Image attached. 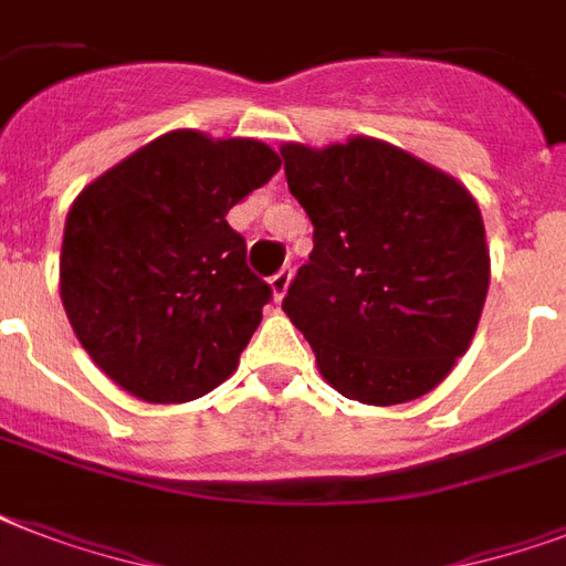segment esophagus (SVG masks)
Returning <instances> with one entry per match:
<instances>
[{
    "label": "esophagus",
    "instance_id": "34e87169",
    "mask_svg": "<svg viewBox=\"0 0 566 566\" xmlns=\"http://www.w3.org/2000/svg\"><path fill=\"white\" fill-rule=\"evenodd\" d=\"M291 266H284V270H279V273L270 279V287H273V300L275 302H282L284 300V293H287V287H291Z\"/></svg>",
    "mask_w": 566,
    "mask_h": 566
}]
</instances>
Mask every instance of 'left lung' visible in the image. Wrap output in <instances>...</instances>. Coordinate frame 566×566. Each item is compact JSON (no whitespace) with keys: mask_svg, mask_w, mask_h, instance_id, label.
<instances>
[{"mask_svg":"<svg viewBox=\"0 0 566 566\" xmlns=\"http://www.w3.org/2000/svg\"><path fill=\"white\" fill-rule=\"evenodd\" d=\"M282 158L314 222L284 314L337 394L364 405L420 399L482 317L491 255L479 205L461 181L376 137L284 144Z\"/></svg>","mask_w":566,"mask_h":566,"instance_id":"1","label":"left lung"}]
</instances>
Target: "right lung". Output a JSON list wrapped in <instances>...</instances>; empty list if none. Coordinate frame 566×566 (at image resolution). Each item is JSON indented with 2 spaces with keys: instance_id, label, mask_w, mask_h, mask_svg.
I'll return each mask as SVG.
<instances>
[{
  "instance_id": "right-lung-1",
  "label": "right lung",
  "mask_w": 566,
  "mask_h": 566,
  "mask_svg": "<svg viewBox=\"0 0 566 566\" xmlns=\"http://www.w3.org/2000/svg\"><path fill=\"white\" fill-rule=\"evenodd\" d=\"M261 140L179 128L75 196L61 243V302L78 344L137 399L211 394L273 300L226 213L273 179Z\"/></svg>"
}]
</instances>
